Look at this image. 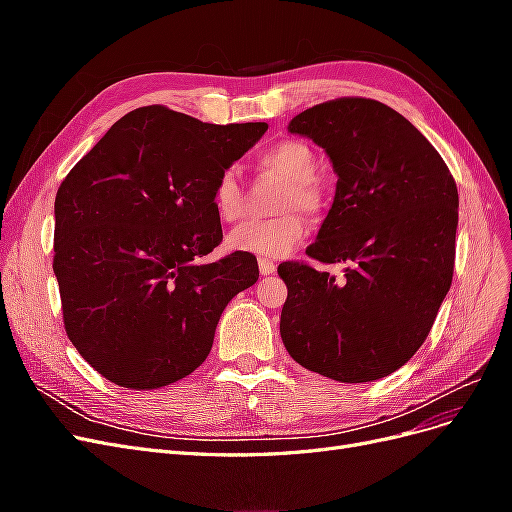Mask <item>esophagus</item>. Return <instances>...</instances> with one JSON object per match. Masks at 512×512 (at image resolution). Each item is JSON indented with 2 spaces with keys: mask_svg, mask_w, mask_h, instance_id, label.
Segmentation results:
<instances>
[{
  "mask_svg": "<svg viewBox=\"0 0 512 512\" xmlns=\"http://www.w3.org/2000/svg\"><path fill=\"white\" fill-rule=\"evenodd\" d=\"M258 269H260L262 275H271V273L277 271V265H275L273 260H269V258H260L258 260Z\"/></svg>",
  "mask_w": 512,
  "mask_h": 512,
  "instance_id": "34e87169",
  "label": "esophagus"
}]
</instances>
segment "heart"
<instances>
[{
    "mask_svg": "<svg viewBox=\"0 0 512 512\" xmlns=\"http://www.w3.org/2000/svg\"><path fill=\"white\" fill-rule=\"evenodd\" d=\"M258 166L286 181L277 209L286 211L271 220H247L230 230L226 239L232 252L260 258H282L307 235V224L299 211H318L322 188L316 181L318 156L299 138H284L258 156ZM213 209L224 222H237L245 211V192L235 168H224L211 190Z\"/></svg>",
    "mask_w": 512,
    "mask_h": 512,
    "instance_id": "obj_1",
    "label": "heart"
}]
</instances>
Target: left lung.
<instances>
[{"label": "left lung", "instance_id": "8db88e82", "mask_svg": "<svg viewBox=\"0 0 512 512\" xmlns=\"http://www.w3.org/2000/svg\"><path fill=\"white\" fill-rule=\"evenodd\" d=\"M327 151L337 175L307 256L344 262L335 280L305 262L277 267L288 297L282 342L294 361L337 382H371L423 346L453 282L459 194L412 123L378 100L337 98L288 123Z\"/></svg>", "mask_w": 512, "mask_h": 512}]
</instances>
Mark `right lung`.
I'll use <instances>...</instances> for the list:
<instances>
[{
	"mask_svg": "<svg viewBox=\"0 0 512 512\" xmlns=\"http://www.w3.org/2000/svg\"><path fill=\"white\" fill-rule=\"evenodd\" d=\"M267 128L143 106L61 181L53 271L64 327L106 380L145 391L190 376L228 301L256 284L252 254L203 258L222 241L213 183Z\"/></svg>",
	"mask_w": 512,
	"mask_h": 512,
	"instance_id": "add662e5",
	"label": "right lung"
}]
</instances>
